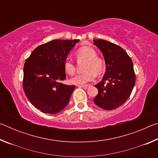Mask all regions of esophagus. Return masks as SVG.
Instances as JSON below:
<instances>
[{
  "mask_svg": "<svg viewBox=\"0 0 158 158\" xmlns=\"http://www.w3.org/2000/svg\"><path fill=\"white\" fill-rule=\"evenodd\" d=\"M78 87L83 88V89H89V85H78Z\"/></svg>",
  "mask_w": 158,
  "mask_h": 158,
  "instance_id": "1",
  "label": "esophagus"
}]
</instances>
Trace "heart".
<instances>
[{"label": "heart", "mask_w": 158, "mask_h": 158, "mask_svg": "<svg viewBox=\"0 0 158 158\" xmlns=\"http://www.w3.org/2000/svg\"><path fill=\"white\" fill-rule=\"evenodd\" d=\"M79 60H86L84 73L77 74L71 79L72 84L75 85H84L93 81L95 77V73L100 74L104 69V62L101 58L97 57V53L92 48L84 47L80 48L77 52ZM64 68L68 74L73 75L75 72L74 64L70 58H66L64 62Z\"/></svg>", "instance_id": "1"}]
</instances>
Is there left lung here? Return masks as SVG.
<instances>
[{"label": "left lung", "instance_id": "obj_1", "mask_svg": "<svg viewBox=\"0 0 158 158\" xmlns=\"http://www.w3.org/2000/svg\"><path fill=\"white\" fill-rule=\"evenodd\" d=\"M93 44L101 51L105 60L106 72L102 81L95 86L98 94L95 104L105 110L116 109L129 98L135 84V74L132 59L118 45L104 40H93ZM108 81L105 85V81Z\"/></svg>", "mask_w": 158, "mask_h": 158}]
</instances>
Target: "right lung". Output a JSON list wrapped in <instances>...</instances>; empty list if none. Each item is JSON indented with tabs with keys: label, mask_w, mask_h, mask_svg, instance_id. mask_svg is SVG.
<instances>
[{
	"label": "right lung",
	"mask_w": 158,
	"mask_h": 158,
	"mask_svg": "<svg viewBox=\"0 0 158 158\" xmlns=\"http://www.w3.org/2000/svg\"><path fill=\"white\" fill-rule=\"evenodd\" d=\"M79 40H54L34 49L23 67V86L28 100L43 113L57 114L68 105L75 85L66 78L64 62Z\"/></svg>",
	"instance_id": "add662e5"
}]
</instances>
